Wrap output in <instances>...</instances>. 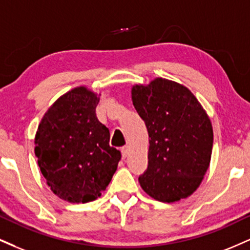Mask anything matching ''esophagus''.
<instances>
[{
  "mask_svg": "<svg viewBox=\"0 0 250 250\" xmlns=\"http://www.w3.org/2000/svg\"><path fill=\"white\" fill-rule=\"evenodd\" d=\"M121 152H122V157L123 158H125L128 156V154H129V146H122V149H121Z\"/></svg>",
  "mask_w": 250,
  "mask_h": 250,
  "instance_id": "34e87169",
  "label": "esophagus"
}]
</instances>
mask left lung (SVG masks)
<instances>
[{
  "instance_id": "obj_1",
  "label": "left lung",
  "mask_w": 250,
  "mask_h": 250,
  "mask_svg": "<svg viewBox=\"0 0 250 250\" xmlns=\"http://www.w3.org/2000/svg\"><path fill=\"white\" fill-rule=\"evenodd\" d=\"M131 99L149 134L148 167L138 177L141 188L163 203L188 198L199 188L211 162L208 115L190 89L163 78L135 85Z\"/></svg>"
}]
</instances>
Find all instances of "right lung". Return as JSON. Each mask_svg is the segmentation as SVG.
Here are the masks:
<instances>
[{"label":"right lung","mask_w":250,"mask_h":250,"mask_svg":"<svg viewBox=\"0 0 250 250\" xmlns=\"http://www.w3.org/2000/svg\"><path fill=\"white\" fill-rule=\"evenodd\" d=\"M98 94L85 86L65 93L42 119L35 137L38 167L51 191L68 203L100 197L115 173L121 152L95 114Z\"/></svg>","instance_id":"obj_1"}]
</instances>
